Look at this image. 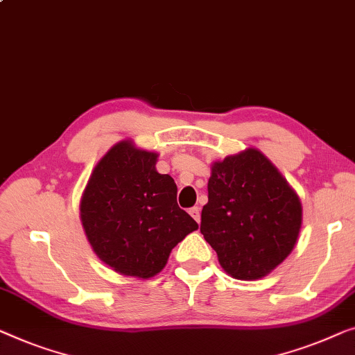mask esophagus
Here are the masks:
<instances>
[{"mask_svg":"<svg viewBox=\"0 0 355 355\" xmlns=\"http://www.w3.org/2000/svg\"><path fill=\"white\" fill-rule=\"evenodd\" d=\"M189 214L192 216V218L197 220V223H200V208L198 207H193V208H190L189 209Z\"/></svg>","mask_w":355,"mask_h":355,"instance_id":"1","label":"esophagus"}]
</instances>
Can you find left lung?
I'll list each match as a JSON object with an SVG mask.
<instances>
[{
    "label": "left lung",
    "instance_id": "8db88e82",
    "mask_svg": "<svg viewBox=\"0 0 355 355\" xmlns=\"http://www.w3.org/2000/svg\"><path fill=\"white\" fill-rule=\"evenodd\" d=\"M301 224L300 197L258 148L213 163L200 230L230 277L270 274L295 248Z\"/></svg>",
    "mask_w": 355,
    "mask_h": 355
}]
</instances>
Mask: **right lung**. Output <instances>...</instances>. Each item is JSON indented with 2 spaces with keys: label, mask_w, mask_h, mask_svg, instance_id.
<instances>
[{
  "label": "right lung",
  "mask_w": 355,
  "mask_h": 355,
  "mask_svg": "<svg viewBox=\"0 0 355 355\" xmlns=\"http://www.w3.org/2000/svg\"><path fill=\"white\" fill-rule=\"evenodd\" d=\"M157 152L116 142L92 169L80 202L86 239L121 275L150 279L198 224L178 207V187L157 171Z\"/></svg>",
  "instance_id": "add662e5"
}]
</instances>
